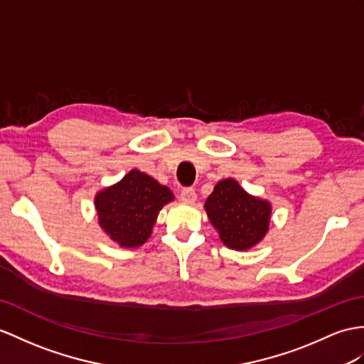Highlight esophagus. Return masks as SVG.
Returning a JSON list of instances; mask_svg holds the SVG:
<instances>
[{
  "mask_svg": "<svg viewBox=\"0 0 364 364\" xmlns=\"http://www.w3.org/2000/svg\"><path fill=\"white\" fill-rule=\"evenodd\" d=\"M181 200L183 202V203H194L196 202V191H194V188H183L182 191H181Z\"/></svg>",
  "mask_w": 364,
  "mask_h": 364,
  "instance_id": "1",
  "label": "esophagus"
}]
</instances>
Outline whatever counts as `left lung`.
Segmentation results:
<instances>
[{"instance_id":"left-lung-1","label":"left lung","mask_w":364,"mask_h":364,"mask_svg":"<svg viewBox=\"0 0 364 364\" xmlns=\"http://www.w3.org/2000/svg\"><path fill=\"white\" fill-rule=\"evenodd\" d=\"M205 211L228 249L249 250L267 235L272 205L252 196L235 179H224L205 200Z\"/></svg>"}]
</instances>
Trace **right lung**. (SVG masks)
<instances>
[{
    "label": "right lung",
    "instance_id": "1",
    "mask_svg": "<svg viewBox=\"0 0 364 364\" xmlns=\"http://www.w3.org/2000/svg\"><path fill=\"white\" fill-rule=\"evenodd\" d=\"M174 199L151 176L131 170L120 182L97 193L99 224L120 247H140L151 236L159 211Z\"/></svg>",
    "mask_w": 364,
    "mask_h": 364
}]
</instances>
